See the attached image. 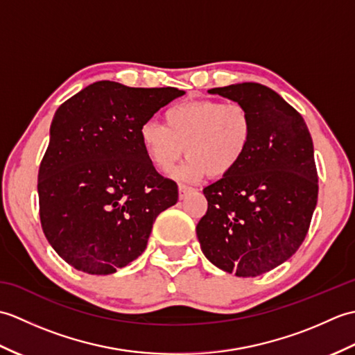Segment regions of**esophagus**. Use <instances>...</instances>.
<instances>
[{
  "instance_id": "34e87169",
  "label": "esophagus",
  "mask_w": 355,
  "mask_h": 355,
  "mask_svg": "<svg viewBox=\"0 0 355 355\" xmlns=\"http://www.w3.org/2000/svg\"><path fill=\"white\" fill-rule=\"evenodd\" d=\"M192 191V187H189V186H184V184H180L178 186V195H180V198H184L187 193H189Z\"/></svg>"
}]
</instances>
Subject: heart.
Masks as SVG:
<instances>
[{"mask_svg": "<svg viewBox=\"0 0 355 355\" xmlns=\"http://www.w3.org/2000/svg\"><path fill=\"white\" fill-rule=\"evenodd\" d=\"M163 119L164 125L148 120L140 126V143L150 164L164 173L183 153L189 157L177 172L184 182L229 175L250 148L253 117L239 102H180L166 110Z\"/></svg>", "mask_w": 355, "mask_h": 355, "instance_id": "heart-1", "label": "heart"}]
</instances>
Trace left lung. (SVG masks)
Returning <instances> with one entry per match:
<instances>
[{
    "label": "left lung",
    "mask_w": 355,
    "mask_h": 355,
    "mask_svg": "<svg viewBox=\"0 0 355 355\" xmlns=\"http://www.w3.org/2000/svg\"><path fill=\"white\" fill-rule=\"evenodd\" d=\"M209 93L245 105L253 137L238 168L202 189L207 212L197 236L214 266L254 277L291 258L310 229L319 192L313 140L304 117L266 85Z\"/></svg>",
    "instance_id": "left-lung-1"
}]
</instances>
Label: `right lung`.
<instances>
[{
	"label": "right lung",
	"mask_w": 355,
	"mask_h": 355,
	"mask_svg": "<svg viewBox=\"0 0 355 355\" xmlns=\"http://www.w3.org/2000/svg\"><path fill=\"white\" fill-rule=\"evenodd\" d=\"M184 92L99 80L65 101L37 172L40 218L71 267L111 275L146 248L158 214L178 200L145 154L139 130Z\"/></svg>",
	"instance_id": "1"
}]
</instances>
